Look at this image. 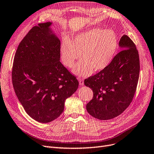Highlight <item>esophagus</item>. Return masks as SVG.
<instances>
[{"label": "esophagus", "mask_w": 154, "mask_h": 154, "mask_svg": "<svg viewBox=\"0 0 154 154\" xmlns=\"http://www.w3.org/2000/svg\"><path fill=\"white\" fill-rule=\"evenodd\" d=\"M79 85H84V79H79Z\"/></svg>", "instance_id": "34e87169"}]
</instances>
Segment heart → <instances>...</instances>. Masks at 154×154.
<instances>
[{"instance_id": "heart-1", "label": "heart", "mask_w": 154, "mask_h": 154, "mask_svg": "<svg viewBox=\"0 0 154 154\" xmlns=\"http://www.w3.org/2000/svg\"><path fill=\"white\" fill-rule=\"evenodd\" d=\"M118 46V37L111 29L91 28L78 33L72 42L65 38L61 44L63 63L71 68L81 55L82 58L74 66L73 72L87 76L93 72L104 70L112 60Z\"/></svg>"}]
</instances>
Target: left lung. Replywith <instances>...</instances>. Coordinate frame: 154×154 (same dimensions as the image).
I'll return each instance as SVG.
<instances>
[{
	"label": "left lung",
	"instance_id": "obj_1",
	"mask_svg": "<svg viewBox=\"0 0 154 154\" xmlns=\"http://www.w3.org/2000/svg\"><path fill=\"white\" fill-rule=\"evenodd\" d=\"M119 46L122 51L106 69L84 81L94 94L86 105L87 111L99 119L108 120L121 115L131 103L137 89L140 60L136 46L124 35Z\"/></svg>",
	"mask_w": 154,
	"mask_h": 154
}]
</instances>
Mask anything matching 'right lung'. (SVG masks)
I'll use <instances>...</instances> for the list:
<instances>
[{"label": "right lung", "instance_id": "1", "mask_svg": "<svg viewBox=\"0 0 154 154\" xmlns=\"http://www.w3.org/2000/svg\"><path fill=\"white\" fill-rule=\"evenodd\" d=\"M34 26L19 43L13 62L12 80L26 113L40 123L60 116L66 99L79 85L76 77L60 62V41L50 26Z\"/></svg>", "mask_w": 154, "mask_h": 154}]
</instances>
